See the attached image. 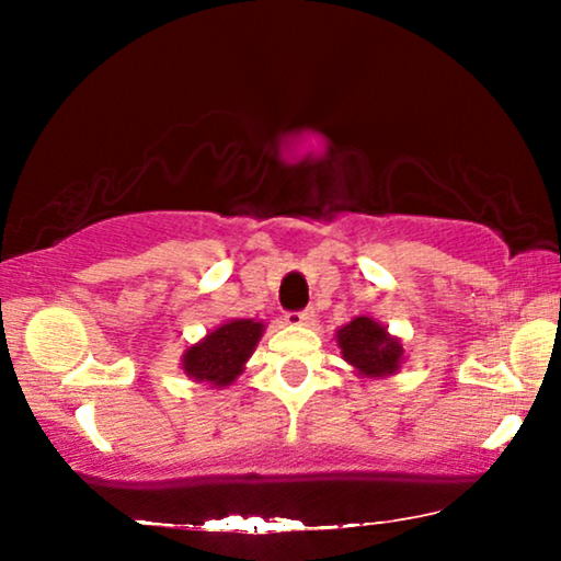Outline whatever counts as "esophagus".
Returning a JSON list of instances; mask_svg holds the SVG:
<instances>
[{"mask_svg": "<svg viewBox=\"0 0 561 561\" xmlns=\"http://www.w3.org/2000/svg\"><path fill=\"white\" fill-rule=\"evenodd\" d=\"M313 317H317V313H313V309H301V311H288L286 313V321H288V324L304 327V324H311Z\"/></svg>", "mask_w": 561, "mask_h": 561, "instance_id": "34e87169", "label": "esophagus"}]
</instances>
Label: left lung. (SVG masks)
Instances as JSON below:
<instances>
[{
	"mask_svg": "<svg viewBox=\"0 0 561 561\" xmlns=\"http://www.w3.org/2000/svg\"><path fill=\"white\" fill-rule=\"evenodd\" d=\"M336 342H340L344 359L355 365L359 373L373 375V378L393 375L401 367L403 347L398 340H390L386 329L375 319H352L347 327L336 332Z\"/></svg>",
	"mask_w": 561,
	"mask_h": 561,
	"instance_id": "obj_1",
	"label": "left lung"
}]
</instances>
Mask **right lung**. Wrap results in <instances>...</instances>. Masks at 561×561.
I'll use <instances>...</instances> for the list:
<instances>
[{"label":"right lung","instance_id":"add662e5","mask_svg":"<svg viewBox=\"0 0 561 561\" xmlns=\"http://www.w3.org/2000/svg\"><path fill=\"white\" fill-rule=\"evenodd\" d=\"M260 334H263V324L252 319L221 324L204 342L186 350L183 370L198 382H211L219 388L229 386L242 373Z\"/></svg>","mask_w":561,"mask_h":561}]
</instances>
